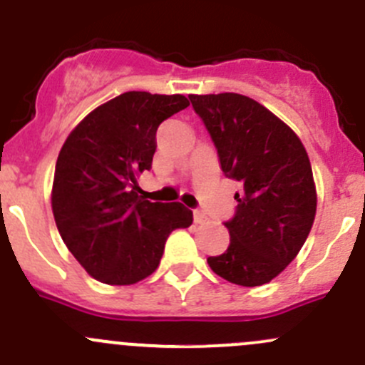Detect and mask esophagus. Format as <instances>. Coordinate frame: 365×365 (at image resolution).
<instances>
[{"mask_svg": "<svg viewBox=\"0 0 365 365\" xmlns=\"http://www.w3.org/2000/svg\"><path fill=\"white\" fill-rule=\"evenodd\" d=\"M194 222L196 224H205L206 222V215L201 210H194Z\"/></svg>", "mask_w": 365, "mask_h": 365, "instance_id": "1", "label": "esophagus"}]
</instances>
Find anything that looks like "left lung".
I'll return each mask as SVG.
<instances>
[{"mask_svg": "<svg viewBox=\"0 0 365 365\" xmlns=\"http://www.w3.org/2000/svg\"><path fill=\"white\" fill-rule=\"evenodd\" d=\"M189 98L224 176L242 185L237 212L226 222L230 245L206 261L233 284H267L295 259L314 222L318 196L307 152L284 121L245 95Z\"/></svg>", "mask_w": 365, "mask_h": 365, "instance_id": "1", "label": "left lung"}]
</instances>
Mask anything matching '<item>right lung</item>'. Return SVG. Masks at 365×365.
<instances>
[{
	"mask_svg": "<svg viewBox=\"0 0 365 365\" xmlns=\"http://www.w3.org/2000/svg\"><path fill=\"white\" fill-rule=\"evenodd\" d=\"M189 106L183 95L127 91L77 123L60 150L51 206L68 251L93 279L128 286L157 270L171 231L189 227L182 203H150L138 176L150 171L157 128Z\"/></svg>",
	"mask_w": 365,
	"mask_h": 365,
	"instance_id": "1",
	"label": "right lung"
}]
</instances>
